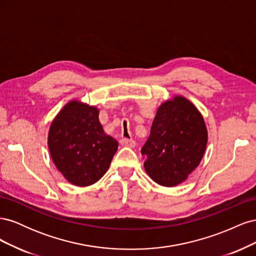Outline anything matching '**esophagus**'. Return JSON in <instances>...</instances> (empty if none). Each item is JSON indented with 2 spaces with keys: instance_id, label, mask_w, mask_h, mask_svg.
I'll list each match as a JSON object with an SVG mask.
<instances>
[{
  "instance_id": "obj_1",
  "label": "esophagus",
  "mask_w": 256,
  "mask_h": 256,
  "mask_svg": "<svg viewBox=\"0 0 256 256\" xmlns=\"http://www.w3.org/2000/svg\"><path fill=\"white\" fill-rule=\"evenodd\" d=\"M120 144H122V146L130 147V148H132V147L136 146V142L132 140V138H120Z\"/></svg>"
}]
</instances>
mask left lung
<instances>
[{"mask_svg": "<svg viewBox=\"0 0 256 256\" xmlns=\"http://www.w3.org/2000/svg\"><path fill=\"white\" fill-rule=\"evenodd\" d=\"M207 129L198 110L182 96L162 104L142 147L146 173L154 182L174 187L187 180L202 160Z\"/></svg>", "mask_w": 256, "mask_h": 256, "instance_id": "1", "label": "left lung"}]
</instances>
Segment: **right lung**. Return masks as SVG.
<instances>
[{"label":"right lung","instance_id":"obj_1","mask_svg":"<svg viewBox=\"0 0 256 256\" xmlns=\"http://www.w3.org/2000/svg\"><path fill=\"white\" fill-rule=\"evenodd\" d=\"M99 111L80 102L67 104L51 124L48 146L58 171L74 186L97 182L110 166L118 142L104 134Z\"/></svg>","mask_w":256,"mask_h":256}]
</instances>
